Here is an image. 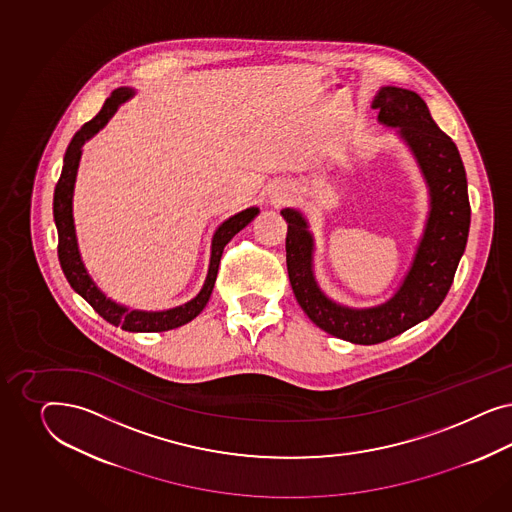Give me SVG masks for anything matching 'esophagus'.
Segmentation results:
<instances>
[{"label":"esophagus","mask_w":512,"mask_h":512,"mask_svg":"<svg viewBox=\"0 0 512 512\" xmlns=\"http://www.w3.org/2000/svg\"><path fill=\"white\" fill-rule=\"evenodd\" d=\"M274 202H283L285 199H287V193L285 191H278V193H274Z\"/></svg>","instance_id":"1"}]
</instances>
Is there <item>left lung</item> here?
I'll return each mask as SVG.
<instances>
[{"instance_id": "8db88e82", "label": "left lung", "mask_w": 512, "mask_h": 512, "mask_svg": "<svg viewBox=\"0 0 512 512\" xmlns=\"http://www.w3.org/2000/svg\"><path fill=\"white\" fill-rule=\"evenodd\" d=\"M372 105L379 109V124L394 129L415 157L430 197L413 261L394 295L372 308H351L326 296L313 270L315 238L308 219L296 208L281 210L289 223L287 272L300 308L330 336L358 345L390 340L441 306L464 255L471 221L460 152L437 127L419 93L381 86Z\"/></svg>"}]
</instances>
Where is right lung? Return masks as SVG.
<instances>
[{"instance_id":"add662e5","label":"right lung","mask_w":512,"mask_h":512,"mask_svg":"<svg viewBox=\"0 0 512 512\" xmlns=\"http://www.w3.org/2000/svg\"><path fill=\"white\" fill-rule=\"evenodd\" d=\"M133 95H135L133 88H118L110 93L109 99L105 101L99 114L88 124L82 125L80 131L75 133L71 144L67 146V152L63 157L62 176L54 189V221L58 229V257H60L63 274L69 281V285L73 287V291L82 296L93 310L97 311L105 321H109L110 325L122 326V330L127 332H163V330H172V328L186 325L204 310L214 291L223 248L231 242L234 234L240 233L253 221V217L259 214V208L257 206L246 208L225 219L217 227L216 233L212 236L210 264H208L204 285L199 295L191 298L186 304L163 311L131 310L105 295L95 285L78 249L77 229H75V217H73V193H75L78 165L82 157V146L86 144V140L92 139L93 135H97L105 125L109 124L116 110L120 109Z\"/></svg>"}]
</instances>
